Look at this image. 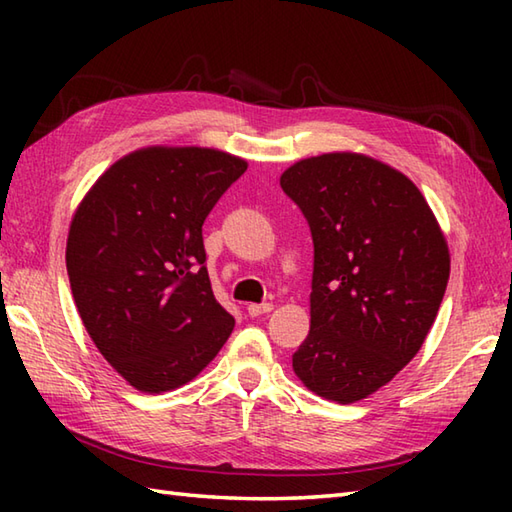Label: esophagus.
Masks as SVG:
<instances>
[{
    "label": "esophagus",
    "mask_w": 512,
    "mask_h": 512,
    "mask_svg": "<svg viewBox=\"0 0 512 512\" xmlns=\"http://www.w3.org/2000/svg\"><path fill=\"white\" fill-rule=\"evenodd\" d=\"M246 310L250 317H262V314H268L270 310H273V303H250Z\"/></svg>",
    "instance_id": "obj_1"
}]
</instances>
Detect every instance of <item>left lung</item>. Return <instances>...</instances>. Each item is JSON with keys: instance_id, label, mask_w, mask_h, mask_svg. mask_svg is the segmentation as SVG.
<instances>
[{"instance_id": "8db88e82", "label": "left lung", "mask_w": 512, "mask_h": 512, "mask_svg": "<svg viewBox=\"0 0 512 512\" xmlns=\"http://www.w3.org/2000/svg\"><path fill=\"white\" fill-rule=\"evenodd\" d=\"M279 182L314 244L310 332L292 369L317 396L350 405L420 352L447 290V239L416 184L365 154L299 160Z\"/></svg>"}]
</instances>
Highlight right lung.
Instances as JSON below:
<instances>
[{
  "label": "right lung",
  "instance_id": "right-lung-1",
  "mask_svg": "<svg viewBox=\"0 0 512 512\" xmlns=\"http://www.w3.org/2000/svg\"><path fill=\"white\" fill-rule=\"evenodd\" d=\"M248 162L209 147H143L92 184L70 222L65 266L90 339L145 394L189 383L235 319L217 303L202 224Z\"/></svg>",
  "mask_w": 512,
  "mask_h": 512
}]
</instances>
